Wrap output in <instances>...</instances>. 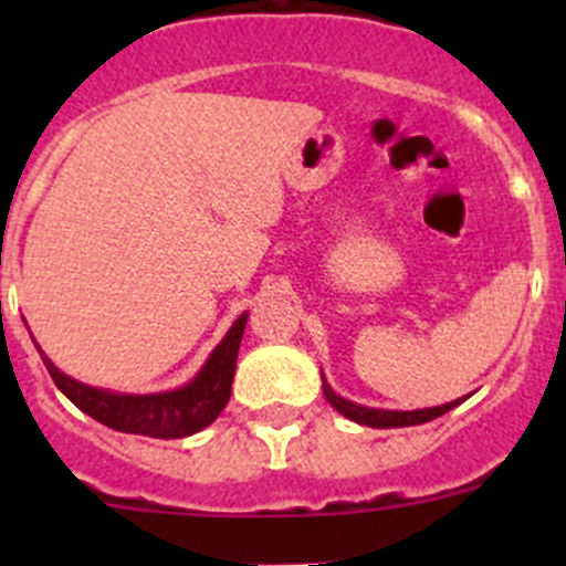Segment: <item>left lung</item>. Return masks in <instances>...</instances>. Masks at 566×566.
Here are the masks:
<instances>
[{
  "label": "left lung",
  "mask_w": 566,
  "mask_h": 566,
  "mask_svg": "<svg viewBox=\"0 0 566 566\" xmlns=\"http://www.w3.org/2000/svg\"><path fill=\"white\" fill-rule=\"evenodd\" d=\"M319 378H323V394L325 399H328L331 405H334L336 410H339L345 419L356 421V424H364V427H378V430H389V427H413V424H424V421H432L438 419V416H443L447 410L458 408L465 397L454 399V402H447V405H436V408H421V410H386V408H367V405H358V402H350V399L339 397L334 389L328 386V380H325V375L319 373Z\"/></svg>",
  "instance_id": "left-lung-1"
}]
</instances>
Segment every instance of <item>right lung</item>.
<instances>
[{
    "label": "right lung",
    "mask_w": 566,
    "mask_h": 566,
    "mask_svg": "<svg viewBox=\"0 0 566 566\" xmlns=\"http://www.w3.org/2000/svg\"><path fill=\"white\" fill-rule=\"evenodd\" d=\"M249 315L243 312L232 323L224 339L213 347L208 361L202 364L197 375L186 386L172 391L158 394H119L108 389H95V386L78 384L71 375L54 367L49 356L38 347L45 369L56 389L65 394L78 410L93 416L101 424L112 430L130 432V436H150V438H186L193 432L213 424L216 416L224 410L232 394V378H235L238 347H241L243 328H247Z\"/></svg>",
    "instance_id": "1"
}]
</instances>
